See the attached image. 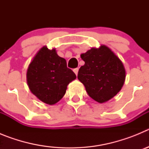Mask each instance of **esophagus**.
Instances as JSON below:
<instances>
[{
	"instance_id": "esophagus-1",
	"label": "esophagus",
	"mask_w": 149,
	"mask_h": 149,
	"mask_svg": "<svg viewBox=\"0 0 149 149\" xmlns=\"http://www.w3.org/2000/svg\"><path fill=\"white\" fill-rule=\"evenodd\" d=\"M78 68H74V73H75V74L76 75H77V73H78Z\"/></svg>"
}]
</instances>
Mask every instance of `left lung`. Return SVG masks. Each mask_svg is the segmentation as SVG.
Masks as SVG:
<instances>
[{
  "instance_id": "1",
  "label": "left lung",
  "mask_w": 149,
  "mask_h": 149,
  "mask_svg": "<svg viewBox=\"0 0 149 149\" xmlns=\"http://www.w3.org/2000/svg\"><path fill=\"white\" fill-rule=\"evenodd\" d=\"M81 57L85 64L79 69L77 78L93 99L104 103L121 90L125 80V69L110 48L105 45L91 48Z\"/></svg>"
}]
</instances>
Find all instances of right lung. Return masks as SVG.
I'll list each match as a JSON object with an SVG mask.
<instances>
[{
	"label": "right lung",
	"mask_w": 149,
	"mask_h": 149,
	"mask_svg": "<svg viewBox=\"0 0 149 149\" xmlns=\"http://www.w3.org/2000/svg\"><path fill=\"white\" fill-rule=\"evenodd\" d=\"M76 78L67 68L66 60L57 55L56 50L43 47L29 65L27 81L31 93L40 101L54 104L63 98L68 84Z\"/></svg>",
	"instance_id": "1"
}]
</instances>
